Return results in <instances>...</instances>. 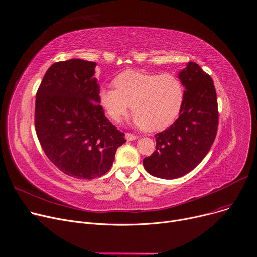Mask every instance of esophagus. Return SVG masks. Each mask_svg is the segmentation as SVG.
I'll return each mask as SVG.
<instances>
[{"label":"esophagus","instance_id":"34e87169","mask_svg":"<svg viewBox=\"0 0 257 257\" xmlns=\"http://www.w3.org/2000/svg\"><path fill=\"white\" fill-rule=\"evenodd\" d=\"M137 138H138V136L134 135V134H131V133H126V134H125V139L128 140V141L135 140V139H137Z\"/></svg>","mask_w":257,"mask_h":257}]
</instances>
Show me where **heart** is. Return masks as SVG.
Here are the masks:
<instances>
[{
	"mask_svg": "<svg viewBox=\"0 0 257 257\" xmlns=\"http://www.w3.org/2000/svg\"><path fill=\"white\" fill-rule=\"evenodd\" d=\"M114 87H102L99 103L113 121H120L128 106L132 121L145 131L166 127L178 117L185 97L182 80L169 73L153 74L124 71L113 80Z\"/></svg>",
	"mask_w": 257,
	"mask_h": 257,
	"instance_id": "heart-1",
	"label": "heart"
}]
</instances>
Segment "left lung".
<instances>
[{"mask_svg": "<svg viewBox=\"0 0 257 257\" xmlns=\"http://www.w3.org/2000/svg\"><path fill=\"white\" fill-rule=\"evenodd\" d=\"M185 97L179 118L156 137V151L143 159L152 176L177 179L186 175L208 154L218 126L217 98L210 75L193 62L179 74Z\"/></svg>", "mask_w": 257, "mask_h": 257, "instance_id": "left-lung-1", "label": "left lung"}]
</instances>
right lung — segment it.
Returning <instances> with one entry per match:
<instances>
[{
  "mask_svg": "<svg viewBox=\"0 0 257 257\" xmlns=\"http://www.w3.org/2000/svg\"><path fill=\"white\" fill-rule=\"evenodd\" d=\"M95 67L78 58L57 62L36 92L34 124L42 149L60 172L76 179L106 174L126 141L99 104Z\"/></svg>",
  "mask_w": 257,
  "mask_h": 257,
  "instance_id": "1",
  "label": "right lung"
}]
</instances>
